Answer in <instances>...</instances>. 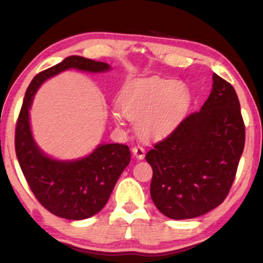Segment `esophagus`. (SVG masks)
<instances>
[{
  "label": "esophagus",
  "mask_w": 263,
  "mask_h": 263,
  "mask_svg": "<svg viewBox=\"0 0 263 263\" xmlns=\"http://www.w3.org/2000/svg\"><path fill=\"white\" fill-rule=\"evenodd\" d=\"M132 153H134V156L136 158L138 159H143L144 158V153H146V148H144L142 144H136V146L132 148Z\"/></svg>",
  "instance_id": "obj_1"
}]
</instances>
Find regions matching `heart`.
<instances>
[{
  "mask_svg": "<svg viewBox=\"0 0 263 263\" xmlns=\"http://www.w3.org/2000/svg\"><path fill=\"white\" fill-rule=\"evenodd\" d=\"M190 104L189 89L171 79L140 80L123 90L120 108L123 116L137 123L146 138H161L182 121ZM119 121V117L116 116Z\"/></svg>",
  "mask_w": 263,
  "mask_h": 263,
  "instance_id": "obj_1",
  "label": "heart"
}]
</instances>
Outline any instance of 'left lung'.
Masks as SVG:
<instances>
[{
	"label": "left lung",
	"mask_w": 263,
	"mask_h": 263,
	"mask_svg": "<svg viewBox=\"0 0 263 263\" xmlns=\"http://www.w3.org/2000/svg\"><path fill=\"white\" fill-rule=\"evenodd\" d=\"M213 90L200 111L190 114L153 144L151 198L174 220L193 219L219 206L230 192L245 146V123L236 91L213 75Z\"/></svg>",
	"instance_id": "left-lung-1"
}]
</instances>
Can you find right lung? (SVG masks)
<instances>
[{
    "label": "right lung",
    "mask_w": 263,
    "mask_h": 263,
    "mask_svg": "<svg viewBox=\"0 0 263 263\" xmlns=\"http://www.w3.org/2000/svg\"><path fill=\"white\" fill-rule=\"evenodd\" d=\"M101 73L110 69L102 62L71 55L35 75L27 89L16 125L14 147L29 188L48 211L69 220L95 215L107 203L119 177L131 161L128 146L100 144L90 156L78 161H55L45 156L32 137L29 108L42 83L66 69Z\"/></svg>",
    "instance_id": "1"
}]
</instances>
